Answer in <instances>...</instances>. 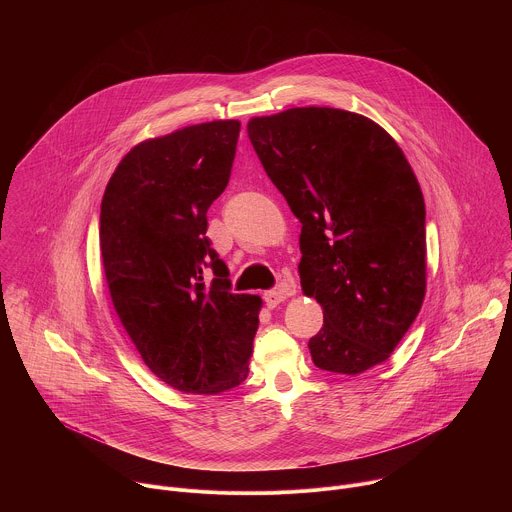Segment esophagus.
Returning a JSON list of instances; mask_svg holds the SVG:
<instances>
[{"instance_id":"1","label":"esophagus","mask_w":512,"mask_h":512,"mask_svg":"<svg viewBox=\"0 0 512 512\" xmlns=\"http://www.w3.org/2000/svg\"><path fill=\"white\" fill-rule=\"evenodd\" d=\"M263 299H265V305L269 309H275L279 303H283L287 299V291L285 289H273V291H267L263 295Z\"/></svg>"}]
</instances>
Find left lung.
I'll return each mask as SVG.
<instances>
[{"label":"left lung","instance_id":"1","mask_svg":"<svg viewBox=\"0 0 512 512\" xmlns=\"http://www.w3.org/2000/svg\"><path fill=\"white\" fill-rule=\"evenodd\" d=\"M247 133L303 225L301 287L323 307L313 363L339 375L385 363L427 293L425 199L403 149L333 107L253 117Z\"/></svg>","mask_w":512,"mask_h":512}]
</instances>
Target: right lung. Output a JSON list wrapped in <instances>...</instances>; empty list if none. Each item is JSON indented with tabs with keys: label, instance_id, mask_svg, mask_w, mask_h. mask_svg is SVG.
Wrapping results in <instances>:
<instances>
[{
	"label": "right lung",
	"instance_id": "1",
	"mask_svg": "<svg viewBox=\"0 0 512 512\" xmlns=\"http://www.w3.org/2000/svg\"><path fill=\"white\" fill-rule=\"evenodd\" d=\"M239 129L237 119H219L137 143L101 201L113 309L149 371L181 393L219 395L249 373L263 301L229 291V271L205 237Z\"/></svg>",
	"mask_w": 512,
	"mask_h": 512
}]
</instances>
